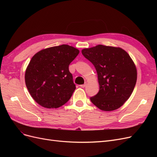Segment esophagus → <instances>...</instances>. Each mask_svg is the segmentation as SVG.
I'll return each instance as SVG.
<instances>
[{
	"label": "esophagus",
	"instance_id": "obj_1",
	"mask_svg": "<svg viewBox=\"0 0 157 157\" xmlns=\"http://www.w3.org/2000/svg\"><path fill=\"white\" fill-rule=\"evenodd\" d=\"M86 84H87V82H85L84 84H82V85H80V87H81V88H84L85 86H86Z\"/></svg>",
	"mask_w": 157,
	"mask_h": 157
}]
</instances>
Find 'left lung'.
Here are the masks:
<instances>
[{
	"label": "left lung",
	"mask_w": 157,
	"mask_h": 157,
	"mask_svg": "<svg viewBox=\"0 0 157 157\" xmlns=\"http://www.w3.org/2000/svg\"><path fill=\"white\" fill-rule=\"evenodd\" d=\"M96 69L99 90L90 100L105 111L120 108L131 96L137 80V69L130 55L119 47L97 45L82 50Z\"/></svg>",
	"instance_id": "1"
}]
</instances>
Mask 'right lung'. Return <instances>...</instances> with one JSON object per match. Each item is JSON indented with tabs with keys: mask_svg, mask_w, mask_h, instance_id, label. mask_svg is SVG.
I'll return each instance as SVG.
<instances>
[{
	"mask_svg": "<svg viewBox=\"0 0 157 157\" xmlns=\"http://www.w3.org/2000/svg\"><path fill=\"white\" fill-rule=\"evenodd\" d=\"M79 50L67 44L38 52L27 67L25 81L28 91L40 105L58 108L67 103L76 88L69 65Z\"/></svg>",
	"mask_w": 157,
	"mask_h": 157,
	"instance_id": "add662e5",
	"label": "right lung"
}]
</instances>
